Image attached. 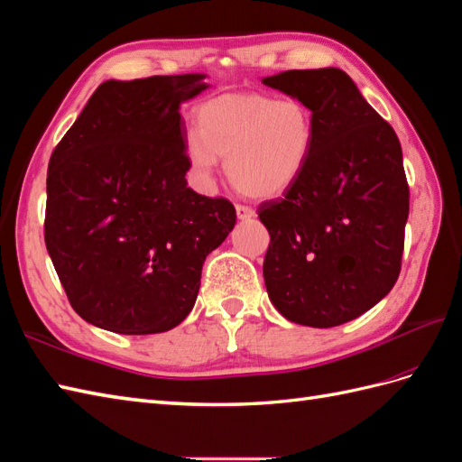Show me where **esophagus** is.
<instances>
[{
	"label": "esophagus",
	"mask_w": 462,
	"mask_h": 462,
	"mask_svg": "<svg viewBox=\"0 0 462 462\" xmlns=\"http://www.w3.org/2000/svg\"><path fill=\"white\" fill-rule=\"evenodd\" d=\"M235 209H237V217L239 219H251V217H254V209L249 208V206L237 204V206H235Z\"/></svg>",
	"instance_id": "obj_1"
}]
</instances>
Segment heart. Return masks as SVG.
<instances>
[{"label": "heart", "mask_w": 462, "mask_h": 462, "mask_svg": "<svg viewBox=\"0 0 462 462\" xmlns=\"http://www.w3.org/2000/svg\"><path fill=\"white\" fill-rule=\"evenodd\" d=\"M318 123L301 99L268 94H225L196 111V133L186 137L192 172L209 180L225 156L231 184L245 196L284 194L306 171Z\"/></svg>", "instance_id": "1"}]
</instances>
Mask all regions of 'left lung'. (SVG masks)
<instances>
[{"label":"left lung","mask_w":462,"mask_h":462,"mask_svg":"<svg viewBox=\"0 0 462 462\" xmlns=\"http://www.w3.org/2000/svg\"><path fill=\"white\" fill-rule=\"evenodd\" d=\"M263 84L301 99L318 123L298 182L258 206L270 233L268 298L290 321L335 328L376 306L400 276L410 213L402 146L339 69L288 70Z\"/></svg>","instance_id":"obj_1"}]
</instances>
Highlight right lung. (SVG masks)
Wrapping results in <instances>:
<instances>
[{
    "mask_svg": "<svg viewBox=\"0 0 462 462\" xmlns=\"http://www.w3.org/2000/svg\"><path fill=\"white\" fill-rule=\"evenodd\" d=\"M206 74L107 80L52 151L44 243L74 311L123 335L192 311L206 256L231 233L229 199L188 188L180 104Z\"/></svg>",
    "mask_w": 462,
    "mask_h": 462,
    "instance_id": "obj_1",
    "label": "right lung"
}]
</instances>
